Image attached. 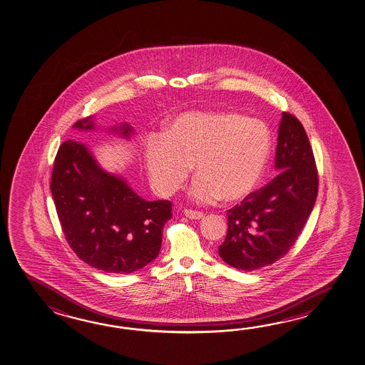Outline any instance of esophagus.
<instances>
[{"label": "esophagus", "mask_w": 365, "mask_h": 365, "mask_svg": "<svg viewBox=\"0 0 365 365\" xmlns=\"http://www.w3.org/2000/svg\"><path fill=\"white\" fill-rule=\"evenodd\" d=\"M183 214H185V217H188V219H195V220H200V219L204 217V212H201V211L190 210V209H185Z\"/></svg>", "instance_id": "1"}]
</instances>
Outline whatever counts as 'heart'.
Segmentation results:
<instances>
[{
	"label": "heart",
	"mask_w": 365,
	"mask_h": 365,
	"mask_svg": "<svg viewBox=\"0 0 365 365\" xmlns=\"http://www.w3.org/2000/svg\"><path fill=\"white\" fill-rule=\"evenodd\" d=\"M270 154V133L257 119L225 110L190 111L177 116L163 137H151L145 159L155 190L170 196L195 169L188 196L198 204L249 196Z\"/></svg>",
	"instance_id": "obj_1"
}]
</instances>
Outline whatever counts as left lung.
I'll use <instances>...</instances> for the list:
<instances>
[{
	"mask_svg": "<svg viewBox=\"0 0 365 365\" xmlns=\"http://www.w3.org/2000/svg\"><path fill=\"white\" fill-rule=\"evenodd\" d=\"M275 170L268 185L228 210V232L219 256L233 268L256 270L279 260L294 246L318 195V173L307 132L283 113Z\"/></svg>",
	"mask_w": 365,
	"mask_h": 365,
	"instance_id": "8db88e82",
	"label": "left lung"
}]
</instances>
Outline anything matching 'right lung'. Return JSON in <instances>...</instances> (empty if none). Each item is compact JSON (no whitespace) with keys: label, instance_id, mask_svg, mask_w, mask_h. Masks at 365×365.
I'll return each mask as SVG.
<instances>
[{"label":"right lung","instance_id":"add662e5","mask_svg":"<svg viewBox=\"0 0 365 365\" xmlns=\"http://www.w3.org/2000/svg\"><path fill=\"white\" fill-rule=\"evenodd\" d=\"M73 128L97 127L93 116H88ZM109 132L124 140L135 133L128 123L114 125ZM51 192L66 241L91 267L129 274L159 255L172 202L140 197L123 177L100 167L82 142L68 140L58 148Z\"/></svg>","mask_w":365,"mask_h":365}]
</instances>
